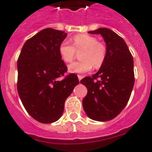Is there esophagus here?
<instances>
[{
    "instance_id": "esophagus-1",
    "label": "esophagus",
    "mask_w": 152,
    "mask_h": 152,
    "mask_svg": "<svg viewBox=\"0 0 152 152\" xmlns=\"http://www.w3.org/2000/svg\"><path fill=\"white\" fill-rule=\"evenodd\" d=\"M77 77H78V80H81V79L83 78V77H82V76H81V75H77Z\"/></svg>"
}]
</instances>
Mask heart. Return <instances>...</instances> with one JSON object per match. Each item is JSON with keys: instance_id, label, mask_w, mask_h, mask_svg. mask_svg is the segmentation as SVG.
<instances>
[{"instance_id": "heart-1", "label": "heart", "mask_w": 152, "mask_h": 152, "mask_svg": "<svg viewBox=\"0 0 152 152\" xmlns=\"http://www.w3.org/2000/svg\"><path fill=\"white\" fill-rule=\"evenodd\" d=\"M73 45L67 40L60 43L58 52L61 59L66 63L74 60L76 52L81 51L80 59L68 66L71 73H87L91 72L92 67L98 69L103 65L107 58V48L105 43L98 42L94 36L88 34H77L72 39Z\"/></svg>"}]
</instances>
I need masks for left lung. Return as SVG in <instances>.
Masks as SVG:
<instances>
[{
  "instance_id": "1",
  "label": "left lung",
  "mask_w": 152,
  "mask_h": 152,
  "mask_svg": "<svg viewBox=\"0 0 152 152\" xmlns=\"http://www.w3.org/2000/svg\"><path fill=\"white\" fill-rule=\"evenodd\" d=\"M88 33L103 36L107 55L95 75L80 80L88 89L83 108L93 120L109 121L121 113L129 100L135 82L133 58L123 39L111 29L99 28Z\"/></svg>"
}]
</instances>
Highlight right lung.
<instances>
[{
    "label": "right lung",
    "mask_w": 152,
    "mask_h": 152,
    "mask_svg": "<svg viewBox=\"0 0 152 152\" xmlns=\"http://www.w3.org/2000/svg\"><path fill=\"white\" fill-rule=\"evenodd\" d=\"M67 33L46 28L24 43L17 61V91L26 110L42 123L57 121L64 102L79 83L77 76L67 72L58 47Z\"/></svg>",
    "instance_id": "1"
}]
</instances>
